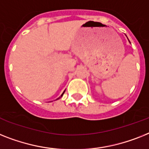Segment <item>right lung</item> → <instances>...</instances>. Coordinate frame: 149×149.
Returning <instances> with one entry per match:
<instances>
[{
    "mask_svg": "<svg viewBox=\"0 0 149 149\" xmlns=\"http://www.w3.org/2000/svg\"><path fill=\"white\" fill-rule=\"evenodd\" d=\"M64 93H65V91H64V92H63V94H61V97H62V95H63V94H64Z\"/></svg>",
    "mask_w": 149,
    "mask_h": 149,
    "instance_id": "add662e5",
    "label": "right lung"
}]
</instances>
